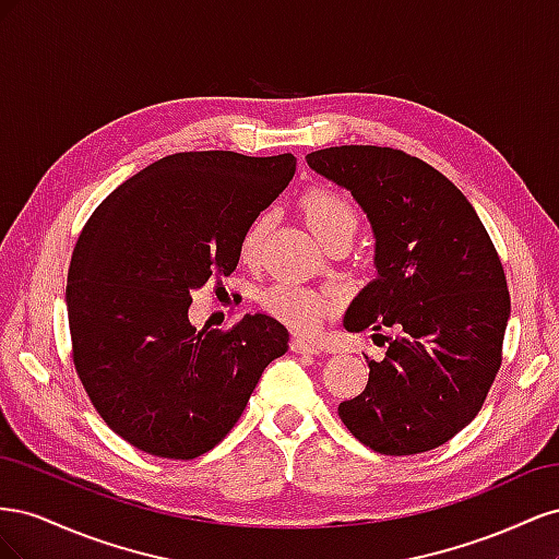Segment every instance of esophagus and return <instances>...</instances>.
<instances>
[{"instance_id":"34e87169","label":"esophagus","mask_w":559,"mask_h":559,"mask_svg":"<svg viewBox=\"0 0 559 559\" xmlns=\"http://www.w3.org/2000/svg\"><path fill=\"white\" fill-rule=\"evenodd\" d=\"M292 349L296 354H319V345L306 341V337H294L292 341Z\"/></svg>"}]
</instances>
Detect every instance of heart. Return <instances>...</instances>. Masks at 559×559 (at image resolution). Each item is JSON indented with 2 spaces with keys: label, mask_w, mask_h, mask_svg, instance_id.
Listing matches in <instances>:
<instances>
[{
  "label": "heart",
  "mask_w": 559,
  "mask_h": 559,
  "mask_svg": "<svg viewBox=\"0 0 559 559\" xmlns=\"http://www.w3.org/2000/svg\"><path fill=\"white\" fill-rule=\"evenodd\" d=\"M300 210L306 214L308 224L319 240H324L326 235L343 228L357 230L359 224L357 212L349 205V200L333 189H324V186H314V189L302 193ZM267 228L270 212H261L253 216L242 230L238 251L245 263H257ZM259 302L270 317H275L282 324L300 333L317 331L324 317L333 310L331 296L317 294L312 289H306V286L296 284L267 286L265 292H261Z\"/></svg>",
  "instance_id": "b5f03b06"
}]
</instances>
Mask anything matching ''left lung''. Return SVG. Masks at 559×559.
<instances>
[{"mask_svg":"<svg viewBox=\"0 0 559 559\" xmlns=\"http://www.w3.org/2000/svg\"><path fill=\"white\" fill-rule=\"evenodd\" d=\"M306 160L352 191L376 233L378 280L343 326L396 333L337 415L380 454L443 445L478 415L501 368L511 298L499 253L464 193L401 148L329 146Z\"/></svg>","mask_w":559,"mask_h":559,"instance_id":"obj_1","label":"left lung"}]
</instances>
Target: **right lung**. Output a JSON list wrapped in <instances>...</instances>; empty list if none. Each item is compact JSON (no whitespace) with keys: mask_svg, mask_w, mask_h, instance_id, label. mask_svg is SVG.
Returning <instances> with one entry per match:
<instances>
[{"mask_svg":"<svg viewBox=\"0 0 559 559\" xmlns=\"http://www.w3.org/2000/svg\"><path fill=\"white\" fill-rule=\"evenodd\" d=\"M292 154L183 151L111 191L67 273L72 359L93 408L138 450L195 460L240 419L289 331L245 314L230 331L189 321L191 294L228 277L253 216L294 179Z\"/></svg>","mask_w":559,"mask_h":559,"instance_id":"1","label":"right lung"}]
</instances>
